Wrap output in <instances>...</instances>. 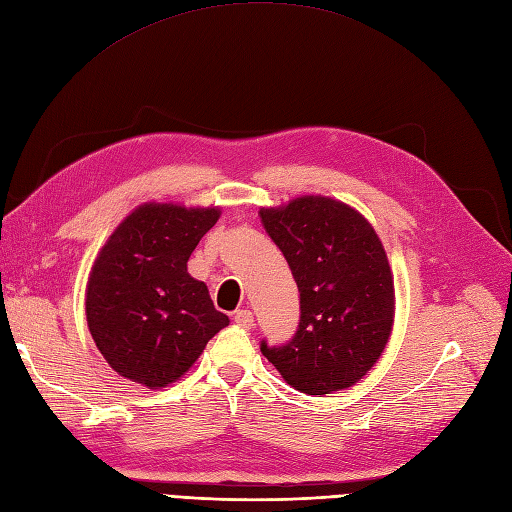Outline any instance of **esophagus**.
I'll return each instance as SVG.
<instances>
[{"instance_id":"obj_1","label":"esophagus","mask_w":512,"mask_h":512,"mask_svg":"<svg viewBox=\"0 0 512 512\" xmlns=\"http://www.w3.org/2000/svg\"><path fill=\"white\" fill-rule=\"evenodd\" d=\"M234 321L244 327V329H251L255 325V319H253V312L251 310H238L234 315Z\"/></svg>"}]
</instances>
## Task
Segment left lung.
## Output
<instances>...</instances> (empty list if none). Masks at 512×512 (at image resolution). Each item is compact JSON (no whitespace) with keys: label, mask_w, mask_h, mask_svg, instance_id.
I'll list each match as a JSON object with an SVG mask.
<instances>
[{"label":"left lung","mask_w":512,"mask_h":512,"mask_svg":"<svg viewBox=\"0 0 512 512\" xmlns=\"http://www.w3.org/2000/svg\"><path fill=\"white\" fill-rule=\"evenodd\" d=\"M300 291V325L285 346L261 353L302 393L353 387L376 364L395 317L393 272L364 214L325 195L259 210Z\"/></svg>","instance_id":"obj_1"}]
</instances>
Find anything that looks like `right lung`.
<instances>
[{
    "label": "right lung",
    "instance_id": "add662e5",
    "mask_svg": "<svg viewBox=\"0 0 512 512\" xmlns=\"http://www.w3.org/2000/svg\"><path fill=\"white\" fill-rule=\"evenodd\" d=\"M219 206L146 202L131 210L97 253L85 312L93 342L119 376L146 389L176 383L229 323L206 283L187 272Z\"/></svg>",
    "mask_w": 512,
    "mask_h": 512
}]
</instances>
